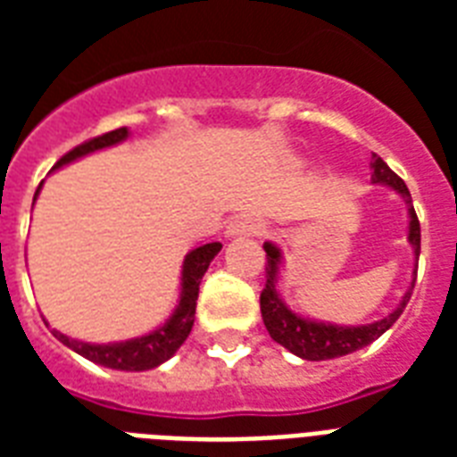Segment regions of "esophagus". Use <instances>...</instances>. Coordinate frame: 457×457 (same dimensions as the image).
<instances>
[{"label":"esophagus","instance_id":"34e87169","mask_svg":"<svg viewBox=\"0 0 457 457\" xmlns=\"http://www.w3.org/2000/svg\"><path fill=\"white\" fill-rule=\"evenodd\" d=\"M265 229V222L256 215H239L228 225V235H261Z\"/></svg>","mask_w":457,"mask_h":457}]
</instances>
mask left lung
<instances>
[{
    "label": "left lung",
    "mask_w": 457,
    "mask_h": 457,
    "mask_svg": "<svg viewBox=\"0 0 457 457\" xmlns=\"http://www.w3.org/2000/svg\"><path fill=\"white\" fill-rule=\"evenodd\" d=\"M372 182H382V185L394 187L408 204V213H411V239L415 256H420V220L415 208H412V199L408 187L396 172L391 170L389 165L384 163L382 158L372 154ZM265 253H268V263H265V287L261 292V312H263L265 329L270 332V337L285 348H289L294 355H299L303 361H329V358H339V355H348L358 351V348L368 346L375 339H379L386 329H389L403 312L405 303L411 301L408 292L401 301L396 311L391 312L389 318L372 322V325L362 327H337V325H322V322H311V320L299 318L296 312L287 308L278 296V263H279V249L272 244H263ZM418 275V270H415Z\"/></svg>",
    "instance_id": "8db88e82"
}]
</instances>
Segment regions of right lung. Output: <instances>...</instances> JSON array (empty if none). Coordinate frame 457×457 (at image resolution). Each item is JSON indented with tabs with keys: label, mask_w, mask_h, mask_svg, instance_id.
Segmentation results:
<instances>
[{
	"label": "right lung",
	"mask_w": 457,
	"mask_h": 457,
	"mask_svg": "<svg viewBox=\"0 0 457 457\" xmlns=\"http://www.w3.org/2000/svg\"><path fill=\"white\" fill-rule=\"evenodd\" d=\"M125 137H128V128L104 132L99 137L87 139V142H82V145H78L68 154H63L54 168H61V165L71 163V161L85 156V154L96 152V149H104V146L118 145ZM220 249V242H211L187 253L185 265H182V294H179L178 311L163 327H158L156 332L139 337V339L123 341V344H85V341L68 339L66 334L56 332V329H54V337L61 344H66L68 348H73L75 353H80L82 358H87V361L96 362V365H104V368L135 370V372L156 368V365L168 361L182 346V341L189 337V332H192L201 278H204V272L208 270V265H211V261H213L215 253Z\"/></svg>",
	"instance_id": "obj_1"
}]
</instances>
